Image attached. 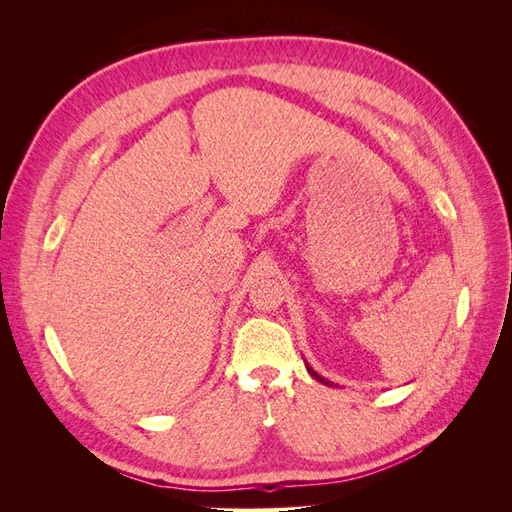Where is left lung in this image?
<instances>
[{"instance_id":"8db88e82","label":"left lung","mask_w":512,"mask_h":512,"mask_svg":"<svg viewBox=\"0 0 512 512\" xmlns=\"http://www.w3.org/2000/svg\"><path fill=\"white\" fill-rule=\"evenodd\" d=\"M307 371H309V376H312V378H316L318 382H322V384H327V386H333V382H329V380H324L322 376H318V374H316V371H314L312 367H309V365H307Z\"/></svg>"}]
</instances>
